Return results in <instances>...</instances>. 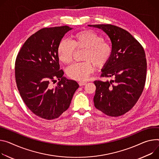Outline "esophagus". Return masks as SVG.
<instances>
[{"mask_svg":"<svg viewBox=\"0 0 159 159\" xmlns=\"http://www.w3.org/2000/svg\"><path fill=\"white\" fill-rule=\"evenodd\" d=\"M86 82H79V85L80 86H82V85H86Z\"/></svg>","mask_w":159,"mask_h":159,"instance_id":"1","label":"esophagus"}]
</instances>
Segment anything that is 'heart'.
Wrapping results in <instances>:
<instances>
[{
	"label": "heart",
	"instance_id": "b5f03b06",
	"mask_svg": "<svg viewBox=\"0 0 159 159\" xmlns=\"http://www.w3.org/2000/svg\"><path fill=\"white\" fill-rule=\"evenodd\" d=\"M103 37L94 32L86 30L78 32L72 36L71 41L61 40L57 48L59 60L64 63L71 62L75 48L85 49L83 60L85 61L75 63L68 66L66 74L74 80H86L94 70L103 68L112 54V48Z\"/></svg>",
	"mask_w": 159,
	"mask_h": 159
}]
</instances>
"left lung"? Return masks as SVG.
<instances>
[{"mask_svg":"<svg viewBox=\"0 0 159 159\" xmlns=\"http://www.w3.org/2000/svg\"><path fill=\"white\" fill-rule=\"evenodd\" d=\"M102 30L111 42L112 54L102 69V77L110 81L96 80L95 107L107 115L118 117L131 110L145 86L147 60L145 51L133 35L111 25H89Z\"/></svg>","mask_w":159,"mask_h":159,"instance_id":"8db88e82","label":"left lung"}]
</instances>
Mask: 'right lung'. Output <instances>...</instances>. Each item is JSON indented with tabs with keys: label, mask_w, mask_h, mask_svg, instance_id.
Wrapping results in <instances>:
<instances>
[{
	"label": "right lung",
	"mask_w": 159,
	"mask_h": 159,
	"mask_svg": "<svg viewBox=\"0 0 159 159\" xmlns=\"http://www.w3.org/2000/svg\"><path fill=\"white\" fill-rule=\"evenodd\" d=\"M68 26L45 28L28 38L15 63L16 85L27 107L37 116L52 120L58 118L70 107L79 85L63 76L60 70L57 48ZM57 78L55 86L51 81Z\"/></svg>",
	"instance_id": "1"
}]
</instances>
